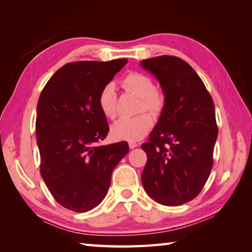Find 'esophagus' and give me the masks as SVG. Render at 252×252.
<instances>
[{"instance_id": "34e87169", "label": "esophagus", "mask_w": 252, "mask_h": 252, "mask_svg": "<svg viewBox=\"0 0 252 252\" xmlns=\"http://www.w3.org/2000/svg\"><path fill=\"white\" fill-rule=\"evenodd\" d=\"M138 146H139V144L136 143V142H133V141H130V142H129V147H130V149H134V148H136Z\"/></svg>"}]
</instances>
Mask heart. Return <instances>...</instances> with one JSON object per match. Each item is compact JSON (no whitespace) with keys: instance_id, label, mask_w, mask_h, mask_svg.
<instances>
[{"instance_id":"1","label":"heart","mask_w":252,"mask_h":252,"mask_svg":"<svg viewBox=\"0 0 252 252\" xmlns=\"http://www.w3.org/2000/svg\"><path fill=\"white\" fill-rule=\"evenodd\" d=\"M122 87L140 97V111L147 110L159 114L164 108L165 96L160 89L155 88L152 79L140 72H131L122 80ZM97 104L103 116L114 119L117 116V92L113 84H106L97 95ZM153 126V119L149 113L133 118H121L111 126V134L117 140L136 141L142 139Z\"/></svg>"}]
</instances>
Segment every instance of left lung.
I'll return each instance as SVG.
<instances>
[{
    "mask_svg": "<svg viewBox=\"0 0 252 252\" xmlns=\"http://www.w3.org/2000/svg\"><path fill=\"white\" fill-rule=\"evenodd\" d=\"M165 96L159 121L141 148L148 160L142 185L155 201L180 206L201 192L213 165L218 136L215 104L202 80L186 61L171 55L142 60Z\"/></svg>",
    "mask_w": 252,
    "mask_h": 252,
    "instance_id": "8db88e82",
    "label": "left lung"
}]
</instances>
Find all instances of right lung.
Listing matches in <instances>:
<instances>
[{"instance_id":"add662e5","label":"right lung","mask_w":252,"mask_h":252,"mask_svg":"<svg viewBox=\"0 0 252 252\" xmlns=\"http://www.w3.org/2000/svg\"><path fill=\"white\" fill-rule=\"evenodd\" d=\"M126 62L67 63L41 92L35 122L41 176L53 198L69 210L87 212L99 206L113 169L129 152L126 141L97 146L109 132L97 95Z\"/></svg>"}]
</instances>
